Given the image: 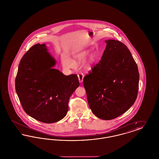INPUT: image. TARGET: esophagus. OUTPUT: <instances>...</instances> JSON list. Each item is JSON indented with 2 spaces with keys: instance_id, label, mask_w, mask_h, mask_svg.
<instances>
[{
  "instance_id": "obj_1",
  "label": "esophagus",
  "mask_w": 159,
  "mask_h": 159,
  "mask_svg": "<svg viewBox=\"0 0 159 159\" xmlns=\"http://www.w3.org/2000/svg\"><path fill=\"white\" fill-rule=\"evenodd\" d=\"M83 77H84V76H83V74L82 73H79L78 74L79 80V82H80V83H82V82H83Z\"/></svg>"
}]
</instances>
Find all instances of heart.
<instances>
[{"label": "heart", "mask_w": 159, "mask_h": 159, "mask_svg": "<svg viewBox=\"0 0 159 159\" xmlns=\"http://www.w3.org/2000/svg\"><path fill=\"white\" fill-rule=\"evenodd\" d=\"M89 53L88 52H84L83 53H80L79 55H78L77 56V60L79 61H83L84 60H86V58H87V57L88 56ZM93 57H92L91 58V60H90V63L88 65L87 67L89 68V66H90V64L91 63L93 62ZM62 62L64 64H65V66L67 67V68H71L73 67L74 66V64H73V62L68 57H65L62 58Z\"/></svg>", "instance_id": "obj_1"}]
</instances>
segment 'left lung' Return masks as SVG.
I'll use <instances>...</instances> for the list:
<instances>
[{"instance_id": "8db88e82", "label": "left lung", "mask_w": 159, "mask_h": 159, "mask_svg": "<svg viewBox=\"0 0 159 159\" xmlns=\"http://www.w3.org/2000/svg\"><path fill=\"white\" fill-rule=\"evenodd\" d=\"M98 63L84 77L89 106L102 120H111L133 106L139 88V72L130 51L123 43L107 40Z\"/></svg>"}]
</instances>
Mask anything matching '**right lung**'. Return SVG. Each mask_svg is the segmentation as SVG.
Instances as JSON below:
<instances>
[{
    "mask_svg": "<svg viewBox=\"0 0 159 159\" xmlns=\"http://www.w3.org/2000/svg\"><path fill=\"white\" fill-rule=\"evenodd\" d=\"M55 64L45 44L38 43L24 55L15 79V90L25 112L46 123L66 116L70 97L79 86L76 75H64L53 68Z\"/></svg>",
    "mask_w": 159,
    "mask_h": 159,
    "instance_id": "right-lung-1",
    "label": "right lung"
}]
</instances>
